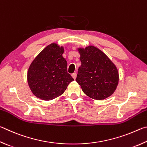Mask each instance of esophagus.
<instances>
[{"label":"esophagus","mask_w":147,"mask_h":147,"mask_svg":"<svg viewBox=\"0 0 147 147\" xmlns=\"http://www.w3.org/2000/svg\"><path fill=\"white\" fill-rule=\"evenodd\" d=\"M71 76H72V78H73L74 79H76V77H77V74L76 73L72 74H71Z\"/></svg>","instance_id":"1"}]
</instances>
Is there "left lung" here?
I'll return each instance as SVG.
<instances>
[{
    "instance_id": "1",
    "label": "left lung",
    "mask_w": 147,
    "mask_h": 147,
    "mask_svg": "<svg viewBox=\"0 0 147 147\" xmlns=\"http://www.w3.org/2000/svg\"><path fill=\"white\" fill-rule=\"evenodd\" d=\"M81 65L76 81L86 96L96 100L107 98L114 93L119 82L117 69L111 60L93 46L78 48Z\"/></svg>"
}]
</instances>
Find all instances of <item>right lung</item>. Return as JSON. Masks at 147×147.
I'll list each match as a JSON object with an SVG mask.
<instances>
[{"label":"right lung","mask_w":147,"mask_h":147,"mask_svg":"<svg viewBox=\"0 0 147 147\" xmlns=\"http://www.w3.org/2000/svg\"><path fill=\"white\" fill-rule=\"evenodd\" d=\"M63 46L52 43L44 49L30 64L28 83L35 96L49 101L61 96L74 79L67 72Z\"/></svg>","instance_id":"obj_1"}]
</instances>
